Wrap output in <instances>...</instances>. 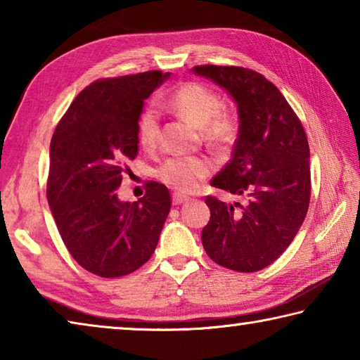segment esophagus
I'll return each mask as SVG.
<instances>
[{
	"label": "esophagus",
	"mask_w": 360,
	"mask_h": 360,
	"mask_svg": "<svg viewBox=\"0 0 360 360\" xmlns=\"http://www.w3.org/2000/svg\"><path fill=\"white\" fill-rule=\"evenodd\" d=\"M187 200H188L187 195H182V193H174L173 195V205H176V206L186 203Z\"/></svg>",
	"instance_id": "obj_1"
}]
</instances>
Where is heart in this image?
<instances>
[{
  "instance_id": "1",
  "label": "heart",
  "mask_w": 360,
  "mask_h": 360,
  "mask_svg": "<svg viewBox=\"0 0 360 360\" xmlns=\"http://www.w3.org/2000/svg\"><path fill=\"white\" fill-rule=\"evenodd\" d=\"M169 108L188 124L203 129L205 136L216 144H225L233 139L236 122L230 112L221 111L219 96L197 82H187L169 98ZM160 119L155 108L148 106L136 122L138 141L144 148H152L158 139ZM212 172V162L206 157H169L157 169V178L163 184L181 192L197 187Z\"/></svg>"
}]
</instances>
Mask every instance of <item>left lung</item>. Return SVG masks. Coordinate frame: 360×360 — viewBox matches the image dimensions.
<instances>
[{
    "mask_svg": "<svg viewBox=\"0 0 360 360\" xmlns=\"http://www.w3.org/2000/svg\"><path fill=\"white\" fill-rule=\"evenodd\" d=\"M192 72L222 87L238 109L231 158L211 186L246 198L245 205L206 198L211 217L202 231L203 248L221 266L259 271L289 248L307 216V135L283 94L259 72L216 65L195 66Z\"/></svg>",
    "mask_w": 360,
    "mask_h": 360,
    "instance_id": "obj_1",
    "label": "left lung"
}]
</instances>
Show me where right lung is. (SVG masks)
Instances as JSON below:
<instances>
[{
    "label": "right lung",
    "instance_id": "1",
    "mask_svg": "<svg viewBox=\"0 0 360 360\" xmlns=\"http://www.w3.org/2000/svg\"><path fill=\"white\" fill-rule=\"evenodd\" d=\"M169 72L101 79L79 94L51 141L47 202L66 249L103 278L125 276L154 254L172 197L150 181L138 202H122L124 163L138 154L144 100Z\"/></svg>",
    "mask_w": 360,
    "mask_h": 360
}]
</instances>
